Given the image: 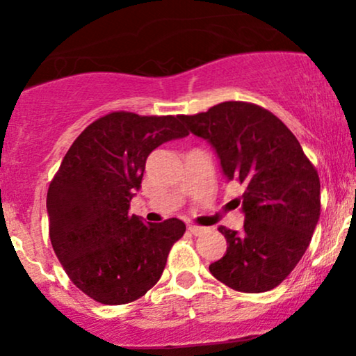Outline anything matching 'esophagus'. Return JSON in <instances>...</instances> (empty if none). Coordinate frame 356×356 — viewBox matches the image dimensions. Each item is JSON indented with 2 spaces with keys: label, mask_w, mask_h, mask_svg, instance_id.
Listing matches in <instances>:
<instances>
[{
  "label": "esophagus",
  "mask_w": 356,
  "mask_h": 356,
  "mask_svg": "<svg viewBox=\"0 0 356 356\" xmlns=\"http://www.w3.org/2000/svg\"><path fill=\"white\" fill-rule=\"evenodd\" d=\"M188 230L191 232L194 236H199V235H202L204 232H206V228H204V227H197V225H189Z\"/></svg>",
  "instance_id": "obj_1"
}]
</instances>
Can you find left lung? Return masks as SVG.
I'll return each instance as SVG.
<instances>
[{"label":"left lung","mask_w":356,"mask_h":356,"mask_svg":"<svg viewBox=\"0 0 356 356\" xmlns=\"http://www.w3.org/2000/svg\"><path fill=\"white\" fill-rule=\"evenodd\" d=\"M181 121L216 149L228 181L245 186L238 199L243 230L218 228L227 252L209 270L236 291L275 289L303 257L318 225L321 183L314 165L293 133L259 105L223 102Z\"/></svg>","instance_id":"8db88e82"}]
</instances>
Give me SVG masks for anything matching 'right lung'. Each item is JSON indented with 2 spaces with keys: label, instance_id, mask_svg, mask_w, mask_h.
Masks as SVG:
<instances>
[{
  "label": "right lung",
  "instance_id": "obj_1",
  "mask_svg": "<svg viewBox=\"0 0 356 356\" xmlns=\"http://www.w3.org/2000/svg\"><path fill=\"white\" fill-rule=\"evenodd\" d=\"M188 134L181 115L113 111L87 126L66 152L47 194L50 240L67 277L92 300L131 303L162 277L186 225L178 218L144 223L129 216V202L149 154Z\"/></svg>",
  "mask_w": 356,
  "mask_h": 356
}]
</instances>
